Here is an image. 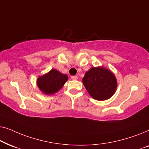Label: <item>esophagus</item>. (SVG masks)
<instances>
[{
    "label": "esophagus",
    "instance_id": "obj_1",
    "mask_svg": "<svg viewBox=\"0 0 149 149\" xmlns=\"http://www.w3.org/2000/svg\"><path fill=\"white\" fill-rule=\"evenodd\" d=\"M71 79H72V80H77V79H78V77H77V76H71Z\"/></svg>",
    "mask_w": 149,
    "mask_h": 149
}]
</instances>
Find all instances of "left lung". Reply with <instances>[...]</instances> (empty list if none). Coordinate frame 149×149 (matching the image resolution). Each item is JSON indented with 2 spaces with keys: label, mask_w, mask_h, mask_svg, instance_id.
<instances>
[{
  "label": "left lung",
  "mask_w": 149,
  "mask_h": 149,
  "mask_svg": "<svg viewBox=\"0 0 149 149\" xmlns=\"http://www.w3.org/2000/svg\"><path fill=\"white\" fill-rule=\"evenodd\" d=\"M83 83L89 95L97 100L111 97L117 88V80L113 73L103 67H93L85 73Z\"/></svg>",
  "instance_id": "1"
}]
</instances>
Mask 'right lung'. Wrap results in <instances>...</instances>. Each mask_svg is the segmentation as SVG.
<instances>
[{"label": "right lung", "instance_id": "right-lung-1", "mask_svg": "<svg viewBox=\"0 0 149 149\" xmlns=\"http://www.w3.org/2000/svg\"><path fill=\"white\" fill-rule=\"evenodd\" d=\"M68 80L66 74L52 69L49 72L38 77L37 85L42 92L47 95L54 94L63 87Z\"/></svg>", "mask_w": 149, "mask_h": 149}]
</instances>
